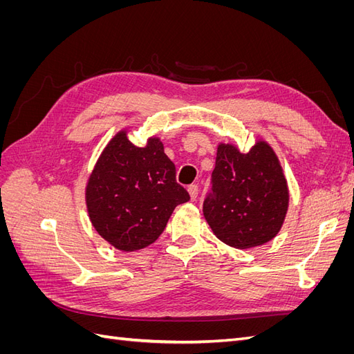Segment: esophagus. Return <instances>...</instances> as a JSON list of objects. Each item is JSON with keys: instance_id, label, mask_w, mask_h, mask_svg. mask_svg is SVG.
<instances>
[{"instance_id": "obj_1", "label": "esophagus", "mask_w": 354, "mask_h": 354, "mask_svg": "<svg viewBox=\"0 0 354 354\" xmlns=\"http://www.w3.org/2000/svg\"><path fill=\"white\" fill-rule=\"evenodd\" d=\"M187 190H189L190 199H192V201H195V199L198 198V194H199V189H198V186H196V185H190V186L187 187Z\"/></svg>"}]
</instances>
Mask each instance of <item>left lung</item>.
Wrapping results in <instances>:
<instances>
[{
    "mask_svg": "<svg viewBox=\"0 0 354 354\" xmlns=\"http://www.w3.org/2000/svg\"><path fill=\"white\" fill-rule=\"evenodd\" d=\"M211 183L203 216L221 242L246 250L279 233L289 194L279 159L269 143L259 140L248 153L220 143Z\"/></svg>",
    "mask_w": 354,
    "mask_h": 354,
    "instance_id": "1",
    "label": "left lung"
}]
</instances>
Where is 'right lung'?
Wrapping results in <instances>:
<instances>
[{"mask_svg": "<svg viewBox=\"0 0 354 354\" xmlns=\"http://www.w3.org/2000/svg\"><path fill=\"white\" fill-rule=\"evenodd\" d=\"M190 199L176 180V165L158 137L145 147L133 145L127 131L104 147L85 187L94 229L116 250L131 252L153 243L174 208Z\"/></svg>", "mask_w": 354, "mask_h": 354, "instance_id": "right-lung-1", "label": "right lung"}]
</instances>
